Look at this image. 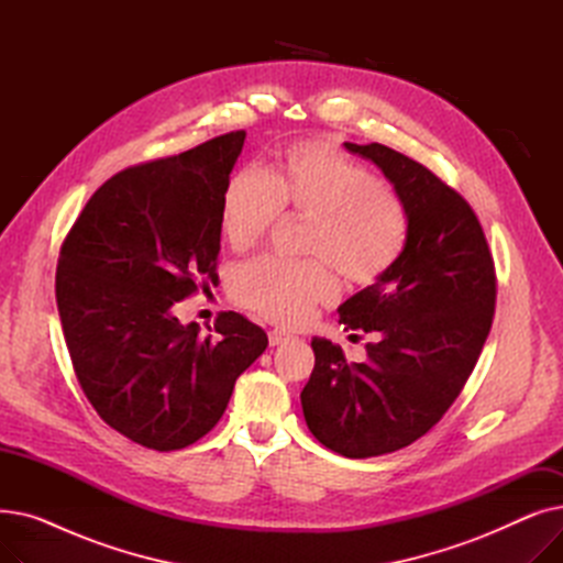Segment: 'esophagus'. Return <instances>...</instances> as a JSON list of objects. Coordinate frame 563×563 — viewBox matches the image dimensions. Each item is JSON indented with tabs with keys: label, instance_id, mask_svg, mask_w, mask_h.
Returning a JSON list of instances; mask_svg holds the SVG:
<instances>
[{
	"label": "esophagus",
	"instance_id": "esophagus-1",
	"mask_svg": "<svg viewBox=\"0 0 563 563\" xmlns=\"http://www.w3.org/2000/svg\"><path fill=\"white\" fill-rule=\"evenodd\" d=\"M289 338H291V335L285 333V331H269V344H272V346H278V344L287 342Z\"/></svg>",
	"mask_w": 563,
	"mask_h": 563
}]
</instances>
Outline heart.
Returning <instances> with one entry per match:
<instances>
[{
  "instance_id": "heart-1",
  "label": "heart",
  "mask_w": 563,
  "mask_h": 563,
  "mask_svg": "<svg viewBox=\"0 0 563 563\" xmlns=\"http://www.w3.org/2000/svg\"><path fill=\"white\" fill-rule=\"evenodd\" d=\"M287 210L310 217L306 251L327 257L353 283L388 274L408 240L401 198L365 166L321 141L289 145L274 173L236 170L221 200V232L234 251L260 244ZM340 291L325 260L264 255L242 264L232 294L244 308L278 323L308 321Z\"/></svg>"
}]
</instances>
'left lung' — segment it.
<instances>
[{
    "instance_id": "left-lung-1",
    "label": "left lung",
    "mask_w": 563,
    "mask_h": 563,
    "mask_svg": "<svg viewBox=\"0 0 563 563\" xmlns=\"http://www.w3.org/2000/svg\"><path fill=\"white\" fill-rule=\"evenodd\" d=\"M374 162L408 212V240L388 274L338 312L376 333L367 361L312 338L314 369L301 393L312 435L346 459L390 454L422 438L461 395L495 312V266L479 219L452 187L388 145L344 143Z\"/></svg>"
}]
</instances>
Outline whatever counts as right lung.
<instances>
[{"label":"right lung","instance_id":"obj_1","mask_svg":"<svg viewBox=\"0 0 563 563\" xmlns=\"http://www.w3.org/2000/svg\"><path fill=\"white\" fill-rule=\"evenodd\" d=\"M246 132L125 168L86 202L56 266V306L86 399L118 433L183 450L221 420L234 380L269 344L236 312L212 335L173 306L217 280L221 200Z\"/></svg>","mask_w":563,"mask_h":563}]
</instances>
